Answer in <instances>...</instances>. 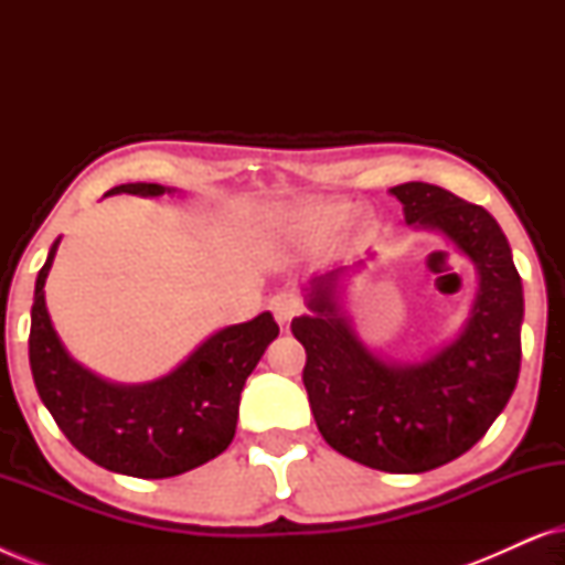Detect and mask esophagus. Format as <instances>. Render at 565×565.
Listing matches in <instances>:
<instances>
[{
	"label": "esophagus",
	"mask_w": 565,
	"mask_h": 565,
	"mask_svg": "<svg viewBox=\"0 0 565 565\" xmlns=\"http://www.w3.org/2000/svg\"><path fill=\"white\" fill-rule=\"evenodd\" d=\"M269 308H273V313H275L277 321L288 323L292 316L300 313V308H303V303H300V298L296 296V292L282 290V292H277V296H273V300H269Z\"/></svg>",
	"instance_id": "34e87169"
}]
</instances>
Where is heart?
<instances>
[{"label":"heart","instance_id":"obj_1","mask_svg":"<svg viewBox=\"0 0 565 565\" xmlns=\"http://www.w3.org/2000/svg\"><path fill=\"white\" fill-rule=\"evenodd\" d=\"M352 215V205L347 203H321V205H311L300 213V221L303 226H311L316 231H334L342 226V223L350 221Z\"/></svg>","mask_w":565,"mask_h":565}]
</instances>
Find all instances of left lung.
Masks as SVG:
<instances>
[{
  "instance_id": "8db88e82",
  "label": "left lung",
  "mask_w": 565,
  "mask_h": 565,
  "mask_svg": "<svg viewBox=\"0 0 565 565\" xmlns=\"http://www.w3.org/2000/svg\"><path fill=\"white\" fill-rule=\"evenodd\" d=\"M391 195L406 223L439 231L476 265L478 292L460 334L422 362L375 358L339 303L350 267L308 282L311 313L290 329L306 347L303 385L321 437L367 468L424 473L468 452L512 398L524 298L504 231L486 207L427 182L396 184Z\"/></svg>"
}]
</instances>
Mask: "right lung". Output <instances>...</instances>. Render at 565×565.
Segmentation results:
<instances>
[{
  "label": "right lung",
  "mask_w": 565,
  "mask_h": 565,
  "mask_svg": "<svg viewBox=\"0 0 565 565\" xmlns=\"http://www.w3.org/2000/svg\"><path fill=\"white\" fill-rule=\"evenodd\" d=\"M159 198L169 188L128 182L107 195ZM56 244L35 280L30 311V370L38 396L68 443L97 466L136 478H172L218 458L236 435L246 377L280 334L273 313L207 337L172 373L151 383L103 381L68 358L45 308V277Z\"/></svg>",
  "instance_id": "right-lung-1"
}]
</instances>
